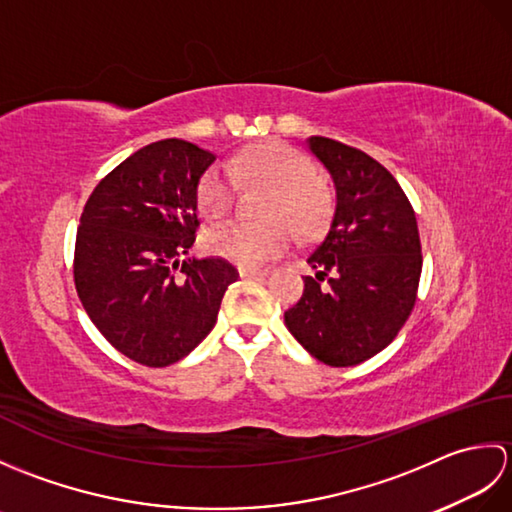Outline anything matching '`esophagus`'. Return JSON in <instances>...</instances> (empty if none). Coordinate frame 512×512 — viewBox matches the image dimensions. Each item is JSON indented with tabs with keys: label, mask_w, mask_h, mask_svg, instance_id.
Instances as JSON below:
<instances>
[{
	"label": "esophagus",
	"mask_w": 512,
	"mask_h": 512,
	"mask_svg": "<svg viewBox=\"0 0 512 512\" xmlns=\"http://www.w3.org/2000/svg\"><path fill=\"white\" fill-rule=\"evenodd\" d=\"M239 275L244 279H255V281H264L268 277V270H259V268H239Z\"/></svg>",
	"instance_id": "34e87169"
}]
</instances>
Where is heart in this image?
<instances>
[{"label": "heart", "instance_id": "heart-1", "mask_svg": "<svg viewBox=\"0 0 512 512\" xmlns=\"http://www.w3.org/2000/svg\"><path fill=\"white\" fill-rule=\"evenodd\" d=\"M235 171L250 182L273 189L268 198L266 224L224 222L204 233V248L211 255L255 268L279 257L295 239V228L303 237L317 235L328 222L330 195L317 182V165L303 151L279 140H266L246 149L235 160ZM200 213L217 220L233 204V182L222 169H209L198 182Z\"/></svg>", "mask_w": 512, "mask_h": 512}]
</instances>
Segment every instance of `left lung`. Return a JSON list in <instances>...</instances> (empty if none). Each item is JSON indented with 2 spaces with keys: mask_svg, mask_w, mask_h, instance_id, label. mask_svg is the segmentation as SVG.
<instances>
[{
  "mask_svg": "<svg viewBox=\"0 0 512 512\" xmlns=\"http://www.w3.org/2000/svg\"><path fill=\"white\" fill-rule=\"evenodd\" d=\"M306 145L330 173L336 206L328 235L308 255L314 275L284 321L321 363L352 367L385 350L409 319L422 273L418 222L372 156L323 136Z\"/></svg>",
  "mask_w": 512,
  "mask_h": 512,
  "instance_id": "1",
  "label": "left lung"
}]
</instances>
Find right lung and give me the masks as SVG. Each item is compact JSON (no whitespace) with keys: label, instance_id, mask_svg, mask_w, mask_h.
I'll use <instances>...</instances> for the list:
<instances>
[{"label":"right lung","instance_id":"right-lung-1","mask_svg":"<svg viewBox=\"0 0 512 512\" xmlns=\"http://www.w3.org/2000/svg\"><path fill=\"white\" fill-rule=\"evenodd\" d=\"M215 162L187 140L151 143L96 184L81 213L74 284L118 352L147 367L178 363L213 330L237 270L187 259L198 228V182Z\"/></svg>","mask_w":512,"mask_h":512}]
</instances>
